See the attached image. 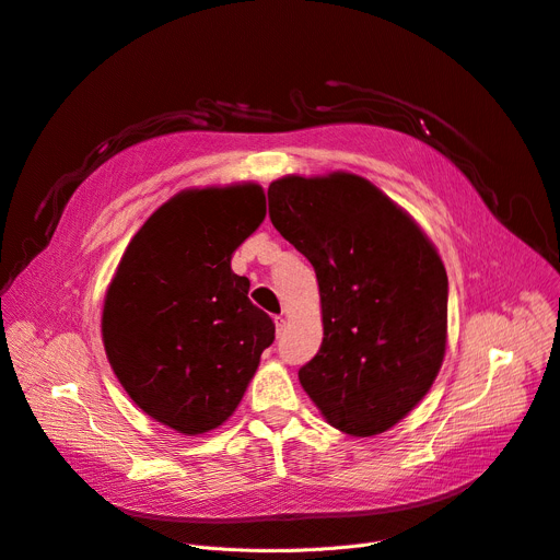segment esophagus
<instances>
[{"label":"esophagus","instance_id":"obj_1","mask_svg":"<svg viewBox=\"0 0 560 560\" xmlns=\"http://www.w3.org/2000/svg\"><path fill=\"white\" fill-rule=\"evenodd\" d=\"M273 320H276V331H278V336H280V334L284 331V327H287V320H284L282 316H276Z\"/></svg>","mask_w":560,"mask_h":560}]
</instances>
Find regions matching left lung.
Returning a JSON list of instances; mask_svg holds the SVG:
<instances>
[{"label":"left lung","mask_w":560,"mask_h":560,"mask_svg":"<svg viewBox=\"0 0 560 560\" xmlns=\"http://www.w3.org/2000/svg\"><path fill=\"white\" fill-rule=\"evenodd\" d=\"M269 218L318 278L323 346L298 372L305 393L342 433L393 428L444 361L448 278L438 248L404 208L350 172L273 182Z\"/></svg>","instance_id":"obj_1"}]
</instances>
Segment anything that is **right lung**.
<instances>
[{"instance_id": "add662e5", "label": "right lung", "mask_w": 560, "mask_h": 560, "mask_svg": "<svg viewBox=\"0 0 560 560\" xmlns=\"http://www.w3.org/2000/svg\"><path fill=\"white\" fill-rule=\"evenodd\" d=\"M257 184L184 190L127 244L103 305L109 365L152 419L201 435L222 425L276 338L233 273L235 248L262 224Z\"/></svg>"}]
</instances>
